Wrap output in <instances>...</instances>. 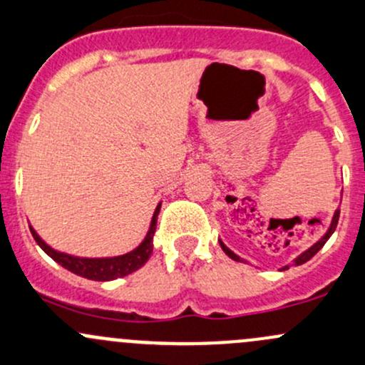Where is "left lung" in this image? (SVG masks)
I'll use <instances>...</instances> for the list:
<instances>
[{
	"mask_svg": "<svg viewBox=\"0 0 365 365\" xmlns=\"http://www.w3.org/2000/svg\"><path fill=\"white\" fill-rule=\"evenodd\" d=\"M337 220H339V210H336V213H334V218H332V224H331V227H329V231H327V234H325V236H324V237H322V240H320V241H318V243H314V245H313V247H312V248H309V250H306L304 253H301V255H299V257H297V259H295V266H301V264L308 262V260H309V259H312V257L314 255V253H317L318 250H320V248H322V247H324V245H325V243H327V240H329V237H331V236H332V232H334V231H336V225H337ZM220 247H222V250H224L225 253H227V255H229V257H231V259H232V260H241V259H240V257H237V255H236V253H234V252H231V250H229V248H227V247H225V245H224V243H222V241H220ZM283 269H289V267H283Z\"/></svg>",
	"mask_w": 365,
	"mask_h": 365,
	"instance_id": "left-lung-1",
	"label": "left lung"
}]
</instances>
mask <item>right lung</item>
I'll return each instance as SVG.
<instances>
[{"label": "right lung", "mask_w": 365, "mask_h": 365, "mask_svg": "<svg viewBox=\"0 0 365 365\" xmlns=\"http://www.w3.org/2000/svg\"><path fill=\"white\" fill-rule=\"evenodd\" d=\"M160 205L155 208V213L152 217L150 229H148L147 236H145L143 243L136 248V250L125 253L120 257H112V259H80V257H71L66 253L56 252L53 248L48 247L33 227L31 234H33L34 241L40 245V248L47 253L48 257H52L57 264L64 267V269L71 271V273L82 276V278L94 279V282H110V279L122 278V276H128L134 273L136 269H140L141 266H145L148 259H150L152 250H153V232H155L157 225V215H159Z\"/></svg>", "instance_id": "obj_1"}]
</instances>
